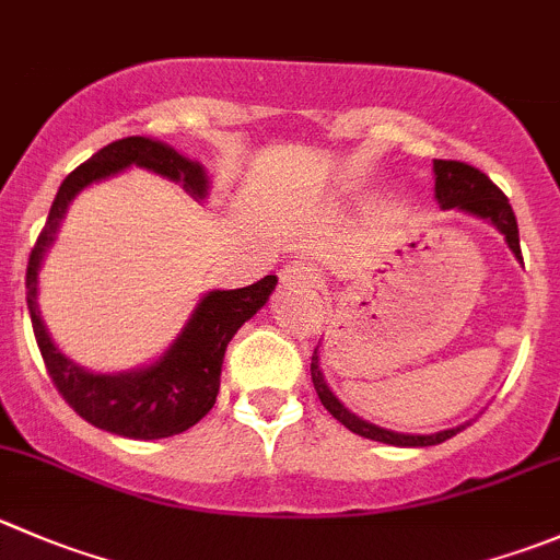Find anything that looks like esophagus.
<instances>
[{"label":"esophagus","instance_id":"obj_1","mask_svg":"<svg viewBox=\"0 0 560 560\" xmlns=\"http://www.w3.org/2000/svg\"><path fill=\"white\" fill-rule=\"evenodd\" d=\"M281 284L292 287V290H317L319 273L306 262H290L281 268Z\"/></svg>","mask_w":560,"mask_h":560}]
</instances>
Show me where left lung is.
I'll list each match as a JSON object with an SVG mask.
<instances>
[{"label":"left lung","instance_id":"1","mask_svg":"<svg viewBox=\"0 0 560 560\" xmlns=\"http://www.w3.org/2000/svg\"><path fill=\"white\" fill-rule=\"evenodd\" d=\"M435 170V199L443 210H463V213L479 215V219L490 221L503 237H506L509 248L517 259H523V252H520V230H517V219H514V210L509 205L506 194L485 175L476 166L463 164V161H435L432 164ZM312 383L314 390H317L319 401H323L325 410L341 421L350 432L355 435L369 438V441H380L388 443V446H438V443L448 441L457 432H463L465 427H457V430H443L435 432V435H407V432H390L383 430L377 424H369L363 418H358L355 412L347 410L339 399L334 396V390L328 388L323 377V369H319V347H314L312 355Z\"/></svg>","mask_w":560,"mask_h":560}]
</instances>
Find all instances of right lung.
Listing matches in <instances>:
<instances>
[{
	"label": "right lung",
	"mask_w": 560,
	"mask_h": 560,
	"mask_svg": "<svg viewBox=\"0 0 560 560\" xmlns=\"http://www.w3.org/2000/svg\"><path fill=\"white\" fill-rule=\"evenodd\" d=\"M128 166L164 175L180 183L194 199L208 197V175L202 164L186 159L170 144L155 142L148 136H128L119 142L97 150L90 161L70 172L54 197L43 232L26 265V306H30L32 330L46 361L48 377L57 385L62 399L97 430L133 441H159L180 435L202 421L215 405L221 385V363L226 345L246 319H252L268 303L276 290V276H265L257 284L241 290H213L197 303L183 334L172 341L170 350L144 369L119 374H95L75 366L57 350L48 336L37 308V270L48 246L57 237L68 205L81 188L106 180Z\"/></svg>",
	"instance_id": "obj_1"
}]
</instances>
